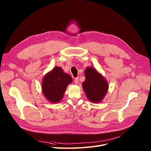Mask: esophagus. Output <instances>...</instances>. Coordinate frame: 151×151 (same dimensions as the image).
Returning a JSON list of instances; mask_svg holds the SVG:
<instances>
[{"instance_id":"1","label":"esophagus","mask_w":151,"mask_h":151,"mask_svg":"<svg viewBox=\"0 0 151 151\" xmlns=\"http://www.w3.org/2000/svg\"><path fill=\"white\" fill-rule=\"evenodd\" d=\"M74 83L76 85H77L78 83V77L74 78Z\"/></svg>"}]
</instances>
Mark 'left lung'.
Wrapping results in <instances>:
<instances>
[{
  "instance_id": "obj_1",
  "label": "left lung",
  "mask_w": 151,
  "mask_h": 151,
  "mask_svg": "<svg viewBox=\"0 0 151 151\" xmlns=\"http://www.w3.org/2000/svg\"><path fill=\"white\" fill-rule=\"evenodd\" d=\"M85 76V81L82 83V87L87 98L93 103L101 102L109 89L107 81L92 67L86 68Z\"/></svg>"
}]
</instances>
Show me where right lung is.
<instances>
[{"label": "right lung", "mask_w": 151, "mask_h": 151, "mask_svg": "<svg viewBox=\"0 0 151 151\" xmlns=\"http://www.w3.org/2000/svg\"><path fill=\"white\" fill-rule=\"evenodd\" d=\"M72 82L71 77L65 73L61 67L56 66L43 78V94L49 102L57 103L63 99L68 85Z\"/></svg>", "instance_id": "obj_1"}]
</instances>
